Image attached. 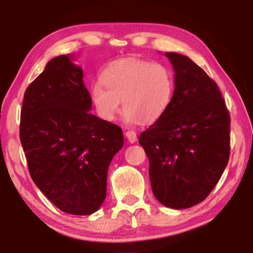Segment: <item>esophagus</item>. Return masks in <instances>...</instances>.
<instances>
[{
  "label": "esophagus",
  "mask_w": 253,
  "mask_h": 253,
  "mask_svg": "<svg viewBox=\"0 0 253 253\" xmlns=\"http://www.w3.org/2000/svg\"><path fill=\"white\" fill-rule=\"evenodd\" d=\"M126 137L127 138V140H129L130 143H134V141H137V133L132 130H127L126 132Z\"/></svg>",
  "instance_id": "esophagus-1"
}]
</instances>
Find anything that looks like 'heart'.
Wrapping results in <instances>:
<instances>
[{
  "mask_svg": "<svg viewBox=\"0 0 253 253\" xmlns=\"http://www.w3.org/2000/svg\"><path fill=\"white\" fill-rule=\"evenodd\" d=\"M174 91V72L167 64L129 57L102 71L101 83L92 86L91 99L105 121L115 119L122 101L127 123H154L171 105Z\"/></svg>",
  "mask_w": 253,
  "mask_h": 253,
  "instance_id": "heart-1",
  "label": "heart"
}]
</instances>
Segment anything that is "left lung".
<instances>
[{
	"label": "left lung",
	"instance_id": "left-lung-1",
	"mask_svg": "<svg viewBox=\"0 0 253 253\" xmlns=\"http://www.w3.org/2000/svg\"><path fill=\"white\" fill-rule=\"evenodd\" d=\"M175 91L165 115L140 133L150 161L152 190L175 210L202 203L227 167L230 115L216 83L192 60L167 53Z\"/></svg>",
	"mask_w": 253,
	"mask_h": 253
}]
</instances>
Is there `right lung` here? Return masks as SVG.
<instances>
[{"instance_id":"obj_1","label":"right lung","mask_w":253,"mask_h":253,"mask_svg":"<svg viewBox=\"0 0 253 253\" xmlns=\"http://www.w3.org/2000/svg\"><path fill=\"white\" fill-rule=\"evenodd\" d=\"M83 70L54 57L24 94L19 137L31 177L57 209L88 215L102 205L122 129L89 113Z\"/></svg>"}]
</instances>
